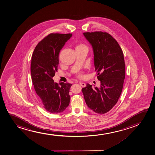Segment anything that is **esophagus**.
Masks as SVG:
<instances>
[{"label":"esophagus","mask_w":155,"mask_h":155,"mask_svg":"<svg viewBox=\"0 0 155 155\" xmlns=\"http://www.w3.org/2000/svg\"><path fill=\"white\" fill-rule=\"evenodd\" d=\"M79 84H80L81 86H82V87H86V84H85V83H84V82H79Z\"/></svg>","instance_id":"34e87169"}]
</instances>
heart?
Segmentation results:
<instances>
[{
  "label": "heart",
  "instance_id": "obj_1",
  "mask_svg": "<svg viewBox=\"0 0 155 155\" xmlns=\"http://www.w3.org/2000/svg\"><path fill=\"white\" fill-rule=\"evenodd\" d=\"M84 46V45H79V46ZM77 47H78V46H77Z\"/></svg>",
  "mask_w": 155,
  "mask_h": 155
}]
</instances>
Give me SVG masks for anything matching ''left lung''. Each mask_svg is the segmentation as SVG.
I'll use <instances>...</instances> for the list:
<instances>
[{
    "label": "left lung",
    "mask_w": 155,
    "mask_h": 155,
    "mask_svg": "<svg viewBox=\"0 0 155 155\" xmlns=\"http://www.w3.org/2000/svg\"><path fill=\"white\" fill-rule=\"evenodd\" d=\"M92 46L95 71L100 87L87 84L82 92L87 107L97 114L107 113L120 97L125 78V63L121 48L111 35L102 31L83 33Z\"/></svg>",
    "instance_id": "left-lung-1"
}]
</instances>
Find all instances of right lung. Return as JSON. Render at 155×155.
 <instances>
[{
  "label": "right lung",
  "mask_w": 155,
  "mask_h": 155,
  "mask_svg": "<svg viewBox=\"0 0 155 155\" xmlns=\"http://www.w3.org/2000/svg\"><path fill=\"white\" fill-rule=\"evenodd\" d=\"M71 34L52 33L40 41L31 58V79L44 107L52 114L62 113L69 105V89L72 84L54 82L58 71V55Z\"/></svg>",
  "instance_id": "right-lung-1"
}]
</instances>
